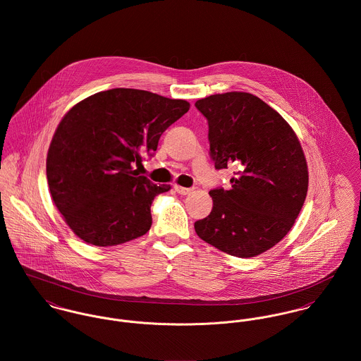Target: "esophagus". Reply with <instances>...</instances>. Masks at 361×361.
<instances>
[{"mask_svg":"<svg viewBox=\"0 0 361 361\" xmlns=\"http://www.w3.org/2000/svg\"><path fill=\"white\" fill-rule=\"evenodd\" d=\"M175 190L176 193L182 195V196H186V195H190L193 190L189 189V188H183V186H179V185H175Z\"/></svg>","mask_w":361,"mask_h":361,"instance_id":"34e87169","label":"esophagus"}]
</instances>
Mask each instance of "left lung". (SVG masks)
I'll return each instance as SVG.
<instances>
[{"label": "left lung", "mask_w": 361, "mask_h": 361, "mask_svg": "<svg viewBox=\"0 0 361 361\" xmlns=\"http://www.w3.org/2000/svg\"><path fill=\"white\" fill-rule=\"evenodd\" d=\"M196 106L215 168L236 166L231 189L209 192L212 209L195 222L196 233L226 255L256 257L288 235L305 204V152L292 126L250 93L212 94Z\"/></svg>", "instance_id": "8db88e82"}]
</instances>
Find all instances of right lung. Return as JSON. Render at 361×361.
<instances>
[{"label":"right lung","mask_w":361,"mask_h":361,"mask_svg":"<svg viewBox=\"0 0 361 361\" xmlns=\"http://www.w3.org/2000/svg\"><path fill=\"white\" fill-rule=\"evenodd\" d=\"M190 108L136 89L99 92L75 104L58 123L47 153L52 202L72 232L108 247L152 228L155 196L171 189L137 176L133 165L153 154L161 135Z\"/></svg>","instance_id":"obj_1"}]
</instances>
